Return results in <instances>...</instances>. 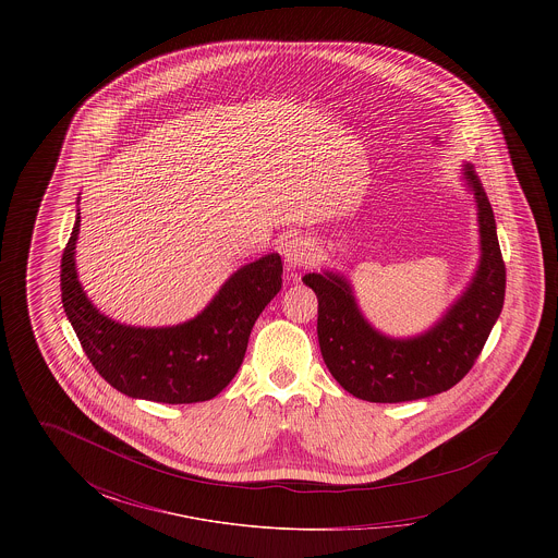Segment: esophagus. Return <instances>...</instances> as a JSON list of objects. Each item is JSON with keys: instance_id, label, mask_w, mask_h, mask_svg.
<instances>
[{"instance_id": "34e87169", "label": "esophagus", "mask_w": 558, "mask_h": 558, "mask_svg": "<svg viewBox=\"0 0 558 558\" xmlns=\"http://www.w3.org/2000/svg\"><path fill=\"white\" fill-rule=\"evenodd\" d=\"M284 262L291 269L312 266L316 262V244L305 236H294L282 246Z\"/></svg>"}]
</instances>
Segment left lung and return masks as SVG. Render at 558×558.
Instances as JSON below:
<instances>
[{
    "label": "left lung",
    "instance_id": "left-lung-1",
    "mask_svg": "<svg viewBox=\"0 0 558 558\" xmlns=\"http://www.w3.org/2000/svg\"><path fill=\"white\" fill-rule=\"evenodd\" d=\"M460 178L477 209L478 262L471 280L423 332L393 337L378 330L360 307L343 271L303 276L318 296V341L326 368L353 398L398 403L451 389L473 368L505 305L506 267L496 219L469 162Z\"/></svg>",
    "mask_w": 558,
    "mask_h": 558
}]
</instances>
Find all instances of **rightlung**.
I'll list each match as a JSON object with an SVG mask.
<instances>
[{
	"mask_svg": "<svg viewBox=\"0 0 558 558\" xmlns=\"http://www.w3.org/2000/svg\"><path fill=\"white\" fill-rule=\"evenodd\" d=\"M80 226L77 209L62 253L60 291L92 366L128 398L196 403L221 393L239 372L259 314L282 289L280 255L267 253L240 266L194 318L132 326L105 316L83 291L75 262Z\"/></svg>",
	"mask_w": 558,
	"mask_h": 558,
	"instance_id": "right-lung-1",
	"label": "right lung"
}]
</instances>
